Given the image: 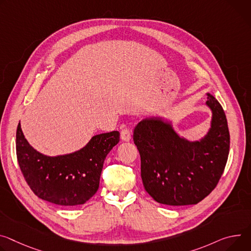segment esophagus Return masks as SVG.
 <instances>
[{
    "label": "esophagus",
    "mask_w": 251,
    "mask_h": 251,
    "mask_svg": "<svg viewBox=\"0 0 251 251\" xmlns=\"http://www.w3.org/2000/svg\"><path fill=\"white\" fill-rule=\"evenodd\" d=\"M120 137L123 141L125 142H129L131 140V133H130V130L129 129H123L121 131V135Z\"/></svg>",
    "instance_id": "34e87169"
}]
</instances>
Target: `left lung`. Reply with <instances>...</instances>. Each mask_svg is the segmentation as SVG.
<instances>
[{
  "label": "left lung",
  "instance_id": "left-lung-1",
  "mask_svg": "<svg viewBox=\"0 0 251 251\" xmlns=\"http://www.w3.org/2000/svg\"><path fill=\"white\" fill-rule=\"evenodd\" d=\"M205 103L211 112L210 127L198 140L181 136L171 122L142 119L133 140L141 157V178L148 194L161 204H197L217 185L229 153L225 113L209 92Z\"/></svg>",
  "mask_w": 251,
  "mask_h": 251
}]
</instances>
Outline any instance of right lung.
<instances>
[{
  "mask_svg": "<svg viewBox=\"0 0 251 251\" xmlns=\"http://www.w3.org/2000/svg\"><path fill=\"white\" fill-rule=\"evenodd\" d=\"M119 137L118 131L98 134L78 151L48 156L30 145L19 123L16 134L19 166L39 198L63 206L84 204L97 192L105 158L118 144Z\"/></svg>",
  "mask_w": 251,
  "mask_h": 251,
  "instance_id": "right-lung-1",
  "label": "right lung"
}]
</instances>
